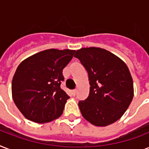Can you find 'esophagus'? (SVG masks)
Listing matches in <instances>:
<instances>
[{
    "label": "esophagus",
    "instance_id": "obj_1",
    "mask_svg": "<svg viewBox=\"0 0 149 149\" xmlns=\"http://www.w3.org/2000/svg\"><path fill=\"white\" fill-rule=\"evenodd\" d=\"M72 95L75 96L76 94H77V90H73V91H72Z\"/></svg>",
    "mask_w": 149,
    "mask_h": 149
}]
</instances>
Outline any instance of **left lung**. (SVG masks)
<instances>
[{
	"label": "left lung",
	"mask_w": 149,
	"mask_h": 149,
	"mask_svg": "<svg viewBox=\"0 0 149 149\" xmlns=\"http://www.w3.org/2000/svg\"><path fill=\"white\" fill-rule=\"evenodd\" d=\"M88 72L90 93L79 101L83 117L105 127L119 120L134 97L132 75L119 57L101 48H82L74 55Z\"/></svg>",
	"instance_id": "left-lung-1"
}]
</instances>
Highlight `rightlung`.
Returning <instances> with one entry per match:
<instances>
[{
    "label": "right lung",
    "mask_w": 149,
    "mask_h": 149,
    "mask_svg": "<svg viewBox=\"0 0 149 149\" xmlns=\"http://www.w3.org/2000/svg\"><path fill=\"white\" fill-rule=\"evenodd\" d=\"M75 50L46 49L25 58L17 66L11 84L15 105L28 120L45 124L62 115L70 97L60 88L63 70Z\"/></svg>",
    "instance_id": "1"
}]
</instances>
